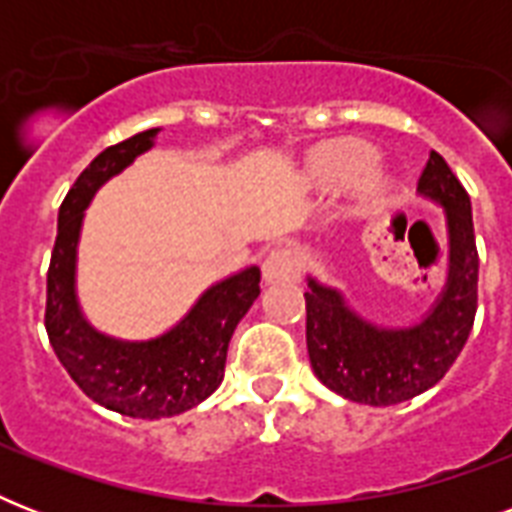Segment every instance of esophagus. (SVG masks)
<instances>
[{"label":"esophagus","instance_id":"esophagus-1","mask_svg":"<svg viewBox=\"0 0 512 512\" xmlns=\"http://www.w3.org/2000/svg\"><path fill=\"white\" fill-rule=\"evenodd\" d=\"M265 281H287L300 276V257L292 249H273L263 263Z\"/></svg>","mask_w":512,"mask_h":512}]
</instances>
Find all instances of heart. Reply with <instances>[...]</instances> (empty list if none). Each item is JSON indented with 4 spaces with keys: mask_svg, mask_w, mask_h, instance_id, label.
<instances>
[{
    "mask_svg": "<svg viewBox=\"0 0 512 512\" xmlns=\"http://www.w3.org/2000/svg\"><path fill=\"white\" fill-rule=\"evenodd\" d=\"M374 151L358 140H332L321 146L311 159V177L324 185H348L369 175Z\"/></svg>",
    "mask_w": 512,
    "mask_h": 512,
    "instance_id": "heart-1",
    "label": "heart"
}]
</instances>
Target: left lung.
<instances>
[{"instance_id":"left-lung-1","label":"left lung","mask_w":512,"mask_h":512,"mask_svg":"<svg viewBox=\"0 0 512 512\" xmlns=\"http://www.w3.org/2000/svg\"><path fill=\"white\" fill-rule=\"evenodd\" d=\"M449 217V279L430 316L409 329H374L342 305L335 289L311 279L305 292V340L316 377L329 390L369 406H390L433 388L465 348L478 311V247L470 196L430 151L417 180Z\"/></svg>"}]
</instances>
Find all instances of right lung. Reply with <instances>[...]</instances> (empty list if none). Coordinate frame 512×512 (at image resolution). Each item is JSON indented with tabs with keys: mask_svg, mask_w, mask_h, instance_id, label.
<instances>
[{
	"mask_svg": "<svg viewBox=\"0 0 512 512\" xmlns=\"http://www.w3.org/2000/svg\"><path fill=\"white\" fill-rule=\"evenodd\" d=\"M154 135L156 130H146L106 148L76 177L58 212L44 308L47 337L71 380L100 406L138 420L188 412L215 393L233 329L260 295V271L247 268L207 289L172 332L151 342L111 340L82 319L74 265L84 207L108 177L154 146Z\"/></svg>",
	"mask_w": 512,
	"mask_h": 512,
	"instance_id": "add662e5",
	"label": "right lung"
}]
</instances>
